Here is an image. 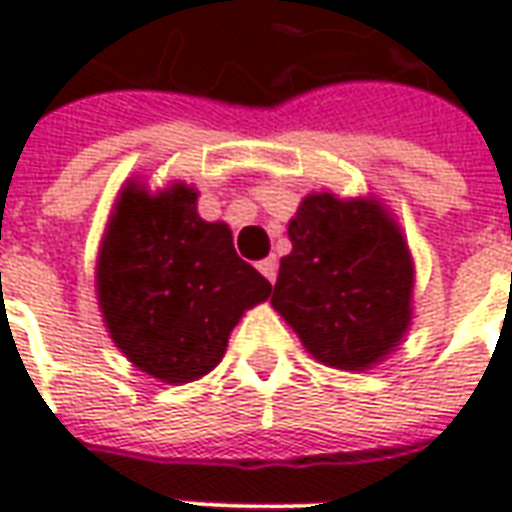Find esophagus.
Returning <instances> with one entry per match:
<instances>
[{
	"label": "esophagus",
	"instance_id": "esophagus-1",
	"mask_svg": "<svg viewBox=\"0 0 512 512\" xmlns=\"http://www.w3.org/2000/svg\"><path fill=\"white\" fill-rule=\"evenodd\" d=\"M257 268H260V274L274 285V279H277V257H266V260H263Z\"/></svg>",
	"mask_w": 512,
	"mask_h": 512
}]
</instances>
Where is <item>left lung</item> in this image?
<instances>
[{
    "label": "left lung",
    "mask_w": 512,
    "mask_h": 512,
    "mask_svg": "<svg viewBox=\"0 0 512 512\" xmlns=\"http://www.w3.org/2000/svg\"><path fill=\"white\" fill-rule=\"evenodd\" d=\"M271 304L323 365L362 370L392 351L411 318V260L378 202L310 194L288 224Z\"/></svg>",
    "instance_id": "1"
}]
</instances>
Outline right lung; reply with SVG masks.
I'll use <instances>...</instances> for the list:
<instances>
[{
    "label": "right lung",
    "mask_w": 512,
    "mask_h": 512,
    "mask_svg": "<svg viewBox=\"0 0 512 512\" xmlns=\"http://www.w3.org/2000/svg\"><path fill=\"white\" fill-rule=\"evenodd\" d=\"M268 293L271 282L235 255L227 224L202 222L197 191H123L98 260V301L142 373L167 384L205 376L244 310Z\"/></svg>",
    "instance_id": "add662e5"
}]
</instances>
